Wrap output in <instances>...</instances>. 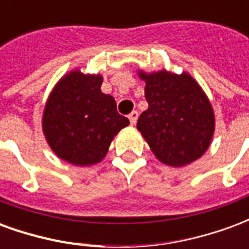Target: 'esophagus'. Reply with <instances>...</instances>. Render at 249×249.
<instances>
[{
	"label": "esophagus",
	"instance_id": "esophagus-1",
	"mask_svg": "<svg viewBox=\"0 0 249 249\" xmlns=\"http://www.w3.org/2000/svg\"><path fill=\"white\" fill-rule=\"evenodd\" d=\"M128 117H129L130 124L135 125L136 123H137V119H139V112H137V110H133V112H132V113H130Z\"/></svg>",
	"mask_w": 249,
	"mask_h": 249
}]
</instances>
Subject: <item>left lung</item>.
Wrapping results in <instances>:
<instances>
[{
    "mask_svg": "<svg viewBox=\"0 0 249 249\" xmlns=\"http://www.w3.org/2000/svg\"><path fill=\"white\" fill-rule=\"evenodd\" d=\"M148 109L137 121V129L159 161L184 167L203 156L214 133V113L209 98L189 73L165 69L146 73Z\"/></svg>",
    "mask_w": 249,
    "mask_h": 249,
    "instance_id": "left-lung-1",
    "label": "left lung"
}]
</instances>
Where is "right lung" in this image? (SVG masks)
I'll return each instance as SVG.
<instances>
[{"mask_svg": "<svg viewBox=\"0 0 249 249\" xmlns=\"http://www.w3.org/2000/svg\"><path fill=\"white\" fill-rule=\"evenodd\" d=\"M101 84V74L73 69L54 85L44 108L46 142L57 157L77 167L101 161L114 136L129 125Z\"/></svg>", "mask_w": 249, "mask_h": 249, "instance_id": "right-lung-1", "label": "right lung"}]
</instances>
